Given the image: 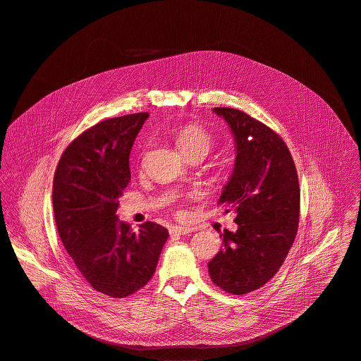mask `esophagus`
I'll list each match as a JSON object with an SVG mask.
<instances>
[{
    "instance_id": "esophagus-1",
    "label": "esophagus",
    "mask_w": 361,
    "mask_h": 361,
    "mask_svg": "<svg viewBox=\"0 0 361 361\" xmlns=\"http://www.w3.org/2000/svg\"><path fill=\"white\" fill-rule=\"evenodd\" d=\"M171 235H189L193 232L192 228H185V226H172L169 229Z\"/></svg>"
}]
</instances>
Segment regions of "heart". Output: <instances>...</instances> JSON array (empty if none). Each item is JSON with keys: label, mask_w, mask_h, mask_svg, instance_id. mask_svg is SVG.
<instances>
[{"label": "heart", "mask_w": 361, "mask_h": 361, "mask_svg": "<svg viewBox=\"0 0 361 361\" xmlns=\"http://www.w3.org/2000/svg\"><path fill=\"white\" fill-rule=\"evenodd\" d=\"M175 140L185 157L195 154L206 155L213 145L210 132L196 122H189L179 126L175 132Z\"/></svg>", "instance_id": "heart-1"}]
</instances>
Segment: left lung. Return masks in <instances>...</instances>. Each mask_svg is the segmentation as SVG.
Returning <instances> with one entry per match:
<instances>
[{"instance_id": "obj_1", "label": "left lung", "mask_w": 361, "mask_h": 361, "mask_svg": "<svg viewBox=\"0 0 361 361\" xmlns=\"http://www.w3.org/2000/svg\"><path fill=\"white\" fill-rule=\"evenodd\" d=\"M213 111L235 136V168L218 203L236 214L238 231L225 229L207 269L216 286L238 296L260 289L283 264L298 233L300 188L290 151L274 130L239 109Z\"/></svg>"}]
</instances>
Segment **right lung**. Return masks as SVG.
I'll list each match as a JSON object with an SVG mask.
<instances>
[{
    "label": "right lung",
    "instance_id": "obj_1",
    "mask_svg": "<svg viewBox=\"0 0 361 361\" xmlns=\"http://www.w3.org/2000/svg\"><path fill=\"white\" fill-rule=\"evenodd\" d=\"M148 112L105 119L63 151L52 185L55 224L63 247L82 277L99 293L126 298L157 270L168 231L119 222V197L130 180L129 154Z\"/></svg>",
    "mask_w": 361,
    "mask_h": 361
}]
</instances>
